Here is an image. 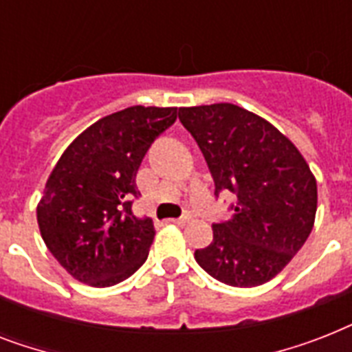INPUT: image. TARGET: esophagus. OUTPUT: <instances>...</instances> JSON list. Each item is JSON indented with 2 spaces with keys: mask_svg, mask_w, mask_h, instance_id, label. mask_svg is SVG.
<instances>
[{
  "mask_svg": "<svg viewBox=\"0 0 352 352\" xmlns=\"http://www.w3.org/2000/svg\"><path fill=\"white\" fill-rule=\"evenodd\" d=\"M190 221H192V215L186 214V215H182V217H179V219H173V223L179 226H184V225H188Z\"/></svg>",
  "mask_w": 352,
  "mask_h": 352,
  "instance_id": "esophagus-1",
  "label": "esophagus"
}]
</instances>
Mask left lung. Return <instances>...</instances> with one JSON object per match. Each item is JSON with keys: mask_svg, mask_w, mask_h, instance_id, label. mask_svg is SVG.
I'll return each instance as SVG.
<instances>
[{"mask_svg": "<svg viewBox=\"0 0 352 352\" xmlns=\"http://www.w3.org/2000/svg\"><path fill=\"white\" fill-rule=\"evenodd\" d=\"M214 177L215 195L237 204L195 261L221 283L257 287L283 270L305 245L318 206L316 179L294 144L265 118L234 104L181 107Z\"/></svg>", "mask_w": 352, "mask_h": 352, "instance_id": "left-lung-1", "label": "left lung"}]
</instances>
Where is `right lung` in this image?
Masks as SVG:
<instances>
[{
    "label": "right lung",
    "mask_w": 352,
    "mask_h": 352,
    "mask_svg": "<svg viewBox=\"0 0 352 352\" xmlns=\"http://www.w3.org/2000/svg\"><path fill=\"white\" fill-rule=\"evenodd\" d=\"M177 107L133 106L107 115L74 138L47 179L36 215L41 237L74 279L111 287L148 259L155 228L135 217L137 171Z\"/></svg>",
    "instance_id": "right-lung-1"
}]
</instances>
